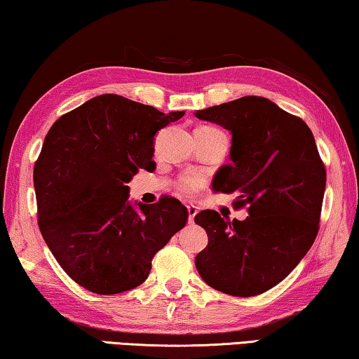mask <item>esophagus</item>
<instances>
[{
  "label": "esophagus",
  "instance_id": "1",
  "mask_svg": "<svg viewBox=\"0 0 359 359\" xmlns=\"http://www.w3.org/2000/svg\"><path fill=\"white\" fill-rule=\"evenodd\" d=\"M187 212H188V222L193 223L194 217L198 214V208H194V205H187Z\"/></svg>",
  "mask_w": 359,
  "mask_h": 359
}]
</instances>
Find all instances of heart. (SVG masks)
Segmentation results:
<instances>
[{
	"mask_svg": "<svg viewBox=\"0 0 359 359\" xmlns=\"http://www.w3.org/2000/svg\"><path fill=\"white\" fill-rule=\"evenodd\" d=\"M201 185H203V180L196 177V175H184V177H180L177 188L179 191L191 196V194H194L199 190V187Z\"/></svg>",
	"mask_w": 359,
	"mask_h": 359,
	"instance_id": "obj_1",
	"label": "heart"
}]
</instances>
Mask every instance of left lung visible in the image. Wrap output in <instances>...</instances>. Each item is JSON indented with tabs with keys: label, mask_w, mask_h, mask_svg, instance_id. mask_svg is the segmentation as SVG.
Here are the masks:
<instances>
[{
	"label": "left lung",
	"mask_w": 359,
	"mask_h": 359,
	"mask_svg": "<svg viewBox=\"0 0 359 359\" xmlns=\"http://www.w3.org/2000/svg\"><path fill=\"white\" fill-rule=\"evenodd\" d=\"M198 118L233 135L231 165L218 169L217 191H239L244 222L217 210L194 217L208 247L194 258L209 287L231 296H257L276 287L312 247L326 187V171L306 121L261 96L198 111Z\"/></svg>",
	"instance_id": "8db88e82"
}]
</instances>
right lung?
Returning <instances> with one entry per match:
<instances>
[{"label": "right lung", "instance_id": "right-lung-1", "mask_svg": "<svg viewBox=\"0 0 359 359\" xmlns=\"http://www.w3.org/2000/svg\"><path fill=\"white\" fill-rule=\"evenodd\" d=\"M182 112H160L118 95H100L60 117L34 163L42 238L66 274L96 294L145 282L155 253L185 226L179 199L128 201L139 169L154 171V139Z\"/></svg>", "mask_w": 359, "mask_h": 359}]
</instances>
